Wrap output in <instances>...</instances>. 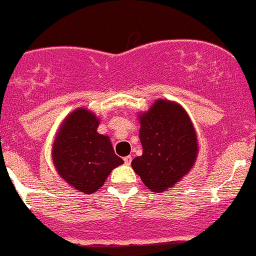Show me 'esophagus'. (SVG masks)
<instances>
[{
    "label": "esophagus",
    "mask_w": 256,
    "mask_h": 256,
    "mask_svg": "<svg viewBox=\"0 0 256 256\" xmlns=\"http://www.w3.org/2000/svg\"><path fill=\"white\" fill-rule=\"evenodd\" d=\"M131 161H132V157L131 156H126L125 158H124V162H125V164H128V166L131 164Z\"/></svg>",
    "instance_id": "esophagus-1"
}]
</instances>
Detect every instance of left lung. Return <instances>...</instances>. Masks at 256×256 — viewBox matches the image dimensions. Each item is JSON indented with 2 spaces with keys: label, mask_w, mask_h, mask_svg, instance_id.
I'll return each instance as SVG.
<instances>
[{
  "label": "left lung",
  "mask_w": 256,
  "mask_h": 256,
  "mask_svg": "<svg viewBox=\"0 0 256 256\" xmlns=\"http://www.w3.org/2000/svg\"><path fill=\"white\" fill-rule=\"evenodd\" d=\"M138 118L142 154L131 166L151 192L164 193L194 166L197 132L187 112L172 100L157 99Z\"/></svg>",
  "instance_id": "obj_1"
}]
</instances>
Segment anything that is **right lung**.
Returning <instances> with one entry per match:
<instances>
[{"mask_svg":"<svg viewBox=\"0 0 256 256\" xmlns=\"http://www.w3.org/2000/svg\"><path fill=\"white\" fill-rule=\"evenodd\" d=\"M100 120L78 108L66 116L52 146V160L59 176L78 192L100 190L114 168L124 164L114 152L109 136L98 132Z\"/></svg>","mask_w":256,"mask_h":256,"instance_id":"right-lung-1","label":"right lung"}]
</instances>
